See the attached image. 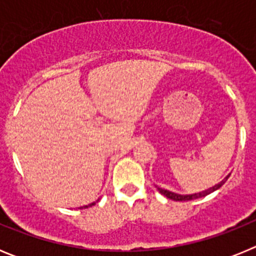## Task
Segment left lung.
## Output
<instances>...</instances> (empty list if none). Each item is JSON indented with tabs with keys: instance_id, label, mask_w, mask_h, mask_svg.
Instances as JSON below:
<instances>
[{
	"instance_id": "left-lung-1",
	"label": "left lung",
	"mask_w": 256,
	"mask_h": 256,
	"mask_svg": "<svg viewBox=\"0 0 256 256\" xmlns=\"http://www.w3.org/2000/svg\"><path fill=\"white\" fill-rule=\"evenodd\" d=\"M227 178L222 180L220 183H218V184H216V186H214V187H212V188L206 190V191L198 192V194H192V195H178V194H174V192L166 191V190H162V188H158V190H159V192H160V194H162V195L166 196V198H170V200H174V201H188V200H194V198H204V196L209 195V194L214 192V191H216V190H218L219 187L223 186L226 180H227Z\"/></svg>"
}]
</instances>
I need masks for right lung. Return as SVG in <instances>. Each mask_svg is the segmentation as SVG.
Segmentation results:
<instances>
[{
    "label": "right lung",
    "instance_id": "1",
    "mask_svg": "<svg viewBox=\"0 0 256 256\" xmlns=\"http://www.w3.org/2000/svg\"><path fill=\"white\" fill-rule=\"evenodd\" d=\"M92 205H94V204H90L88 206H92ZM88 206H84V208H88Z\"/></svg>",
    "mask_w": 256,
    "mask_h": 256
}]
</instances>
